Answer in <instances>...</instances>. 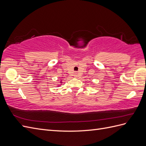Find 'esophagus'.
I'll use <instances>...</instances> for the list:
<instances>
[{"label": "esophagus", "mask_w": 146, "mask_h": 146, "mask_svg": "<svg viewBox=\"0 0 146 146\" xmlns=\"http://www.w3.org/2000/svg\"><path fill=\"white\" fill-rule=\"evenodd\" d=\"M74 76L75 77H78V74H77V73H74Z\"/></svg>", "instance_id": "obj_1"}]
</instances>
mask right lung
I'll list each match as a JSON object with an SVG mask.
<instances>
[{
    "mask_svg": "<svg viewBox=\"0 0 146 146\" xmlns=\"http://www.w3.org/2000/svg\"><path fill=\"white\" fill-rule=\"evenodd\" d=\"M60 84H61V85H58V86H61V84H62V81H61V80L60 81Z\"/></svg>",
    "mask_w": 146,
    "mask_h": 146,
    "instance_id": "right-lung-1",
    "label": "right lung"
}]
</instances>
